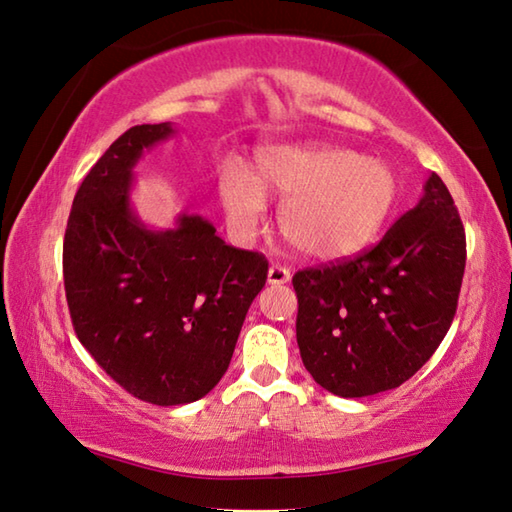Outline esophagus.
Returning a JSON list of instances; mask_svg holds the SVG:
<instances>
[{
  "label": "esophagus",
  "instance_id": "obj_1",
  "mask_svg": "<svg viewBox=\"0 0 512 512\" xmlns=\"http://www.w3.org/2000/svg\"><path fill=\"white\" fill-rule=\"evenodd\" d=\"M291 282V271L282 264H273L268 268V284H286Z\"/></svg>",
  "mask_w": 512,
  "mask_h": 512
}]
</instances>
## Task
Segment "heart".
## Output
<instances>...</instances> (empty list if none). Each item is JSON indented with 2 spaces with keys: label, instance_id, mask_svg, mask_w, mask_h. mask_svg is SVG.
I'll return each instance as SVG.
<instances>
[{
  "label": "heart",
  "instance_id": "obj_1",
  "mask_svg": "<svg viewBox=\"0 0 512 512\" xmlns=\"http://www.w3.org/2000/svg\"><path fill=\"white\" fill-rule=\"evenodd\" d=\"M282 194V230L300 253L338 259L358 253L392 212L398 197L394 172L378 159L327 143L259 147L250 174L235 161L219 172V194L237 228H253L266 194Z\"/></svg>",
  "mask_w": 512,
  "mask_h": 512
}]
</instances>
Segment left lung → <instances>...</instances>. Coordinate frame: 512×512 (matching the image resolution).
<instances>
[{
    "label": "left lung",
    "instance_id": "8db88e82",
    "mask_svg": "<svg viewBox=\"0 0 512 512\" xmlns=\"http://www.w3.org/2000/svg\"><path fill=\"white\" fill-rule=\"evenodd\" d=\"M466 271V230L439 174L374 248L293 275L297 347L342 398L410 380L448 333Z\"/></svg>",
    "mask_w": 512,
    "mask_h": 512
}]
</instances>
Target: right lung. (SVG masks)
I'll return each mask as SVG.
<instances>
[{
	"mask_svg": "<svg viewBox=\"0 0 512 512\" xmlns=\"http://www.w3.org/2000/svg\"><path fill=\"white\" fill-rule=\"evenodd\" d=\"M170 123L118 136L73 197L62 246L73 329L116 383L152 405L206 396L230 365L241 324L262 291V253L228 246L199 215L150 230L129 206L143 150Z\"/></svg>",
	"mask_w": 512,
	"mask_h": 512,
	"instance_id": "1",
	"label": "right lung"
}]
</instances>
